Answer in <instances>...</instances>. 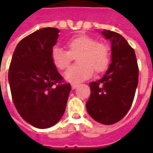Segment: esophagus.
Listing matches in <instances>:
<instances>
[{"label": "esophagus", "mask_w": 153, "mask_h": 153, "mask_svg": "<svg viewBox=\"0 0 153 153\" xmlns=\"http://www.w3.org/2000/svg\"><path fill=\"white\" fill-rule=\"evenodd\" d=\"M71 86H72V88H73V89H75L77 87L79 86V84H77V83H72Z\"/></svg>", "instance_id": "34e87169"}]
</instances>
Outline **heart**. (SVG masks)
Listing matches in <instances>:
<instances>
[{
	"instance_id": "b5f03b06",
	"label": "heart",
	"mask_w": 153,
	"mask_h": 153,
	"mask_svg": "<svg viewBox=\"0 0 153 153\" xmlns=\"http://www.w3.org/2000/svg\"><path fill=\"white\" fill-rule=\"evenodd\" d=\"M66 50L54 47L51 51V60L60 70L67 69L77 56L78 65L70 67L64 76L71 83H79L89 79L95 73L104 72L110 64L109 47L102 42H97L87 35H77L65 42Z\"/></svg>"
}]
</instances>
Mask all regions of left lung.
<instances>
[{
  "label": "left lung",
  "instance_id": "obj_1",
  "mask_svg": "<svg viewBox=\"0 0 153 153\" xmlns=\"http://www.w3.org/2000/svg\"><path fill=\"white\" fill-rule=\"evenodd\" d=\"M111 42V63L105 75L89 83L91 94L86 103L88 112L96 121L112 125L130 109L138 83V66L134 48L121 35L102 31Z\"/></svg>",
  "mask_w": 153,
  "mask_h": 153
}]
</instances>
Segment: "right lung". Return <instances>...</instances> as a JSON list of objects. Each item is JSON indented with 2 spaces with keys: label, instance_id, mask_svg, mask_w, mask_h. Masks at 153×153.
<instances>
[{
  "label": "right lung",
  "instance_id": "obj_1",
  "mask_svg": "<svg viewBox=\"0 0 153 153\" xmlns=\"http://www.w3.org/2000/svg\"><path fill=\"white\" fill-rule=\"evenodd\" d=\"M59 33L58 28H43L23 38L10 65L8 79L15 108L25 121L38 128L60 120L71 90L51 60Z\"/></svg>",
  "mask_w": 153,
  "mask_h": 153
}]
</instances>
